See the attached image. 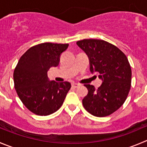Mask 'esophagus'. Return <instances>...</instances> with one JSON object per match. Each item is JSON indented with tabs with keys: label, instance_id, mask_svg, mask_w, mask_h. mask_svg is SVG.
I'll use <instances>...</instances> for the list:
<instances>
[{
	"label": "esophagus",
	"instance_id": "obj_1",
	"mask_svg": "<svg viewBox=\"0 0 147 147\" xmlns=\"http://www.w3.org/2000/svg\"><path fill=\"white\" fill-rule=\"evenodd\" d=\"M79 84H77V83H73L72 84H71V86H72V87H74V88H77L78 86H79Z\"/></svg>",
	"mask_w": 147,
	"mask_h": 147
}]
</instances>
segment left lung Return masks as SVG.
Returning <instances> with one entry per match:
<instances>
[{"instance_id": "1", "label": "left lung", "mask_w": 147, "mask_h": 147, "mask_svg": "<svg viewBox=\"0 0 147 147\" xmlns=\"http://www.w3.org/2000/svg\"><path fill=\"white\" fill-rule=\"evenodd\" d=\"M88 55L92 73L98 72L101 86L84 85L88 94L84 107L92 115L105 117L125 102L131 89V68L125 54L116 46L102 40L84 39L76 42Z\"/></svg>"}]
</instances>
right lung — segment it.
I'll use <instances>...</instances> for the list:
<instances>
[{"label":"right lung","instance_id":"1","mask_svg":"<svg viewBox=\"0 0 147 147\" xmlns=\"http://www.w3.org/2000/svg\"><path fill=\"white\" fill-rule=\"evenodd\" d=\"M68 44L45 42L26 50L13 72L14 87L25 107L38 115L56 112L71 89L68 82L49 81L47 71L58 66L60 57Z\"/></svg>","mask_w":147,"mask_h":147}]
</instances>
